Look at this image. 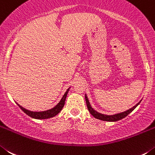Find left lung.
Masks as SVG:
<instances>
[{"label": "left lung", "instance_id": "obj_1", "mask_svg": "<svg viewBox=\"0 0 155 155\" xmlns=\"http://www.w3.org/2000/svg\"><path fill=\"white\" fill-rule=\"evenodd\" d=\"M85 99H86V106H87V108H88V110L92 115L95 118H97V119L100 120H104V121H110V122H115V121H117L123 119V118L126 117L129 114L132 112V111L136 108L137 106L140 104V100L138 104H137L134 107H133L132 108L129 109L127 110H126L125 112H122V113H120V114H114V115H105V114H102L100 113L97 112V111L93 110L92 108L91 105H90V102H89V100H88L87 97H86V95H85Z\"/></svg>", "mask_w": 155, "mask_h": 155}]
</instances>
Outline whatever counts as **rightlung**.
Masks as SVG:
<instances>
[{
  "label": "right lung",
  "instance_id": "right-lung-1",
  "mask_svg": "<svg viewBox=\"0 0 155 155\" xmlns=\"http://www.w3.org/2000/svg\"><path fill=\"white\" fill-rule=\"evenodd\" d=\"M69 88L67 90V91L65 92V94H64V96L62 97V98L61 99V100L59 101V103H58V104H57L55 107L50 109V110H48L41 111V112H34V111H30V110H26V109H25L24 107H22L21 106L19 105L18 104H17L19 106V107L27 115H28L29 117H31L35 118V119H38V120L48 119V118H51V117H55V115H57L58 113L62 110V108H63V107H64V105H65V99H66V97H67V94H68V92H69Z\"/></svg>",
  "mask_w": 155,
  "mask_h": 155
}]
</instances>
